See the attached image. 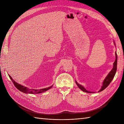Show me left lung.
Wrapping results in <instances>:
<instances>
[{
	"instance_id": "left-lung-1",
	"label": "left lung",
	"mask_w": 124,
	"mask_h": 124,
	"mask_svg": "<svg viewBox=\"0 0 124 124\" xmlns=\"http://www.w3.org/2000/svg\"><path fill=\"white\" fill-rule=\"evenodd\" d=\"M117 55L116 54V60H115V61L114 63V67H113V69H112L111 71L110 72L108 75L107 76V77L105 78L103 83V85L102 86L101 89L99 91V92L103 91L105 88H107V87L109 86L110 83L111 82V81L113 79H114V76H115V75L116 74V71H117ZM76 83L77 85V86H78V87L79 88L81 91L86 92V93H94V92H90V91H88L87 90H86V89L84 88L83 86H81V85H79V84L77 82H76Z\"/></svg>"
}]
</instances>
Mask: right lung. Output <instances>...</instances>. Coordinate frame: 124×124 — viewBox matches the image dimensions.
<instances>
[{"label": "right lung", "mask_w": 124, "mask_h": 124, "mask_svg": "<svg viewBox=\"0 0 124 124\" xmlns=\"http://www.w3.org/2000/svg\"><path fill=\"white\" fill-rule=\"evenodd\" d=\"M9 77L10 78V79L12 81L13 83L14 84V86H15L16 88H17L18 90L20 91L21 92H23V93H30V94H38V93H43V92H46V91L48 90L49 89L52 88V86L49 87L45 88H43V89H29L26 87L23 86L20 84H18L17 83H16L15 81L12 78L10 77V76L9 75Z\"/></svg>", "instance_id": "obj_1"}]
</instances>
